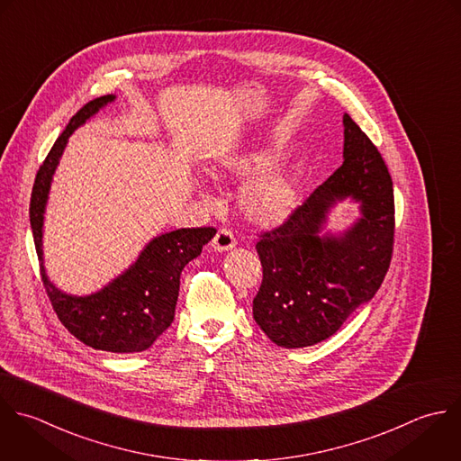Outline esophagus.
<instances>
[{
	"instance_id": "1",
	"label": "esophagus",
	"mask_w": 461,
	"mask_h": 461,
	"mask_svg": "<svg viewBox=\"0 0 461 461\" xmlns=\"http://www.w3.org/2000/svg\"><path fill=\"white\" fill-rule=\"evenodd\" d=\"M235 242L237 240H235L233 233L228 228H221V230H217V233H215V237L212 240V246L217 251H228V249H231L235 246Z\"/></svg>"
}]
</instances>
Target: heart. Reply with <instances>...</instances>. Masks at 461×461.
Here are the masks:
<instances>
[{"mask_svg":"<svg viewBox=\"0 0 461 461\" xmlns=\"http://www.w3.org/2000/svg\"><path fill=\"white\" fill-rule=\"evenodd\" d=\"M266 150L248 149L235 152L212 168L215 177L244 179L239 190V208L242 215L258 226H275L285 221L300 204V183L296 174L285 165H271Z\"/></svg>","mask_w":461,"mask_h":461,"instance_id":"obj_1","label":"heart"}]
</instances>
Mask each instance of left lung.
Returning <instances> with one entry per match:
<instances>
[{"label": "left lung", "mask_w": 461, "mask_h": 461, "mask_svg": "<svg viewBox=\"0 0 461 461\" xmlns=\"http://www.w3.org/2000/svg\"><path fill=\"white\" fill-rule=\"evenodd\" d=\"M343 165L280 226L262 231V284L253 318L284 348H303L336 334L374 298L392 262L395 199L388 167L361 127L343 116ZM352 196L364 217L341 238L319 237L330 206Z\"/></svg>", "instance_id": "8db88e82"}]
</instances>
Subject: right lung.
Listing matches in <instances>:
<instances>
[{"label": "right lung", "instance_id": "obj_1", "mask_svg": "<svg viewBox=\"0 0 461 461\" xmlns=\"http://www.w3.org/2000/svg\"><path fill=\"white\" fill-rule=\"evenodd\" d=\"M114 95H104L80 107L53 143L37 170L30 197V224L39 258L44 291L60 323L84 345L114 354L147 350L174 321L183 267L201 255L203 246L215 235V228H181L156 237L122 276L91 296H69L60 293L46 278L42 266V215L51 176L66 147L69 134L113 102Z\"/></svg>", "mask_w": 461, "mask_h": 461}]
</instances>
